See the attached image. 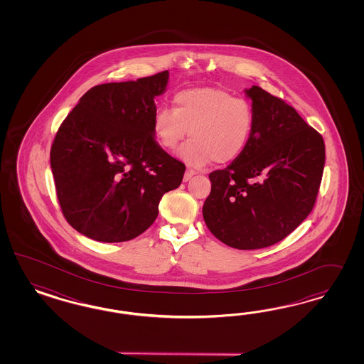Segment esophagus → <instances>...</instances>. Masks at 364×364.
<instances>
[{
  "instance_id": "obj_1",
  "label": "esophagus",
  "mask_w": 364,
  "mask_h": 364,
  "mask_svg": "<svg viewBox=\"0 0 364 364\" xmlns=\"http://www.w3.org/2000/svg\"><path fill=\"white\" fill-rule=\"evenodd\" d=\"M196 175V172L193 171V169H191V168H188L187 171H186V173H184V181H188V180H191L192 177Z\"/></svg>"
}]
</instances>
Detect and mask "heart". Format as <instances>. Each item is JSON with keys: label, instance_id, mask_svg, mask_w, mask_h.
<instances>
[{"label": "heart", "instance_id": "obj_1", "mask_svg": "<svg viewBox=\"0 0 364 364\" xmlns=\"http://www.w3.org/2000/svg\"><path fill=\"white\" fill-rule=\"evenodd\" d=\"M175 109L161 107L154 112V136L160 145L173 151L188 132L192 137L180 151L191 166L228 164L236 160L250 141L254 113L245 100L219 88L180 90Z\"/></svg>", "mask_w": 364, "mask_h": 364}]
</instances>
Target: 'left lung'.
<instances>
[{
	"instance_id": "obj_1",
	"label": "left lung",
	"mask_w": 364,
	"mask_h": 364,
	"mask_svg": "<svg viewBox=\"0 0 364 364\" xmlns=\"http://www.w3.org/2000/svg\"><path fill=\"white\" fill-rule=\"evenodd\" d=\"M254 125L242 154L210 173L203 216L210 231L237 250L283 240L309 216L318 198L326 146L284 100L254 85Z\"/></svg>"
}]
</instances>
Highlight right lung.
<instances>
[{"mask_svg": "<svg viewBox=\"0 0 364 364\" xmlns=\"http://www.w3.org/2000/svg\"><path fill=\"white\" fill-rule=\"evenodd\" d=\"M168 70L137 81L96 85L80 99L55 133L50 166L66 221L104 242L132 240L159 215L186 166L154 140V99Z\"/></svg>", "mask_w": 364, "mask_h": 364, "instance_id": "obj_1", "label": "right lung"}]
</instances>
